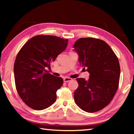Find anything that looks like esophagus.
Segmentation results:
<instances>
[{
    "label": "esophagus",
    "mask_w": 134,
    "mask_h": 134,
    "mask_svg": "<svg viewBox=\"0 0 134 134\" xmlns=\"http://www.w3.org/2000/svg\"><path fill=\"white\" fill-rule=\"evenodd\" d=\"M72 80V79L70 77H65L64 79V82H69V81Z\"/></svg>",
    "instance_id": "34e87169"
}]
</instances>
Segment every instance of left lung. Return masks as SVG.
I'll return each instance as SVG.
<instances>
[{
    "label": "left lung",
    "mask_w": 134,
    "mask_h": 134,
    "mask_svg": "<svg viewBox=\"0 0 134 134\" xmlns=\"http://www.w3.org/2000/svg\"><path fill=\"white\" fill-rule=\"evenodd\" d=\"M83 69L87 68L89 79H76L79 83L74 93V101L81 109L92 113L109 104L118 88L119 60L107 43L93 38H81L73 46Z\"/></svg>",
    "instance_id": "8db88e82"
}]
</instances>
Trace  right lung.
<instances>
[{"instance_id": "right-lung-1", "label": "right lung", "mask_w": 134, "mask_h": 134, "mask_svg": "<svg viewBox=\"0 0 134 134\" xmlns=\"http://www.w3.org/2000/svg\"><path fill=\"white\" fill-rule=\"evenodd\" d=\"M68 41L53 35H37L18 53L14 64L16 88L22 100L33 109H45L55 102L63 79L46 69L65 50Z\"/></svg>"}]
</instances>
